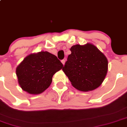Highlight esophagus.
I'll use <instances>...</instances> for the list:
<instances>
[{"instance_id":"1","label":"esophagus","mask_w":127,"mask_h":127,"mask_svg":"<svg viewBox=\"0 0 127 127\" xmlns=\"http://www.w3.org/2000/svg\"><path fill=\"white\" fill-rule=\"evenodd\" d=\"M61 63H63V64H64V63H65V60H61Z\"/></svg>"}]
</instances>
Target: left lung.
Returning <instances> with one entry per match:
<instances>
[{
    "label": "left lung",
    "instance_id": "left-lung-1",
    "mask_svg": "<svg viewBox=\"0 0 127 127\" xmlns=\"http://www.w3.org/2000/svg\"><path fill=\"white\" fill-rule=\"evenodd\" d=\"M70 50L71 54L67 57L63 71L72 86L81 91L97 88L107 72L108 61L105 55L90 43L74 45Z\"/></svg>",
    "mask_w": 127,
    "mask_h": 127
}]
</instances>
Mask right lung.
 I'll list each match as a JSON object with an SVG mask.
<instances>
[{
	"mask_svg": "<svg viewBox=\"0 0 127 127\" xmlns=\"http://www.w3.org/2000/svg\"><path fill=\"white\" fill-rule=\"evenodd\" d=\"M63 67L55 55L41 51L28 55L16 69L21 88L31 94H38L52 82L53 76Z\"/></svg>",
	"mask_w": 127,
	"mask_h": 127,
	"instance_id": "1",
	"label": "right lung"
}]
</instances>
